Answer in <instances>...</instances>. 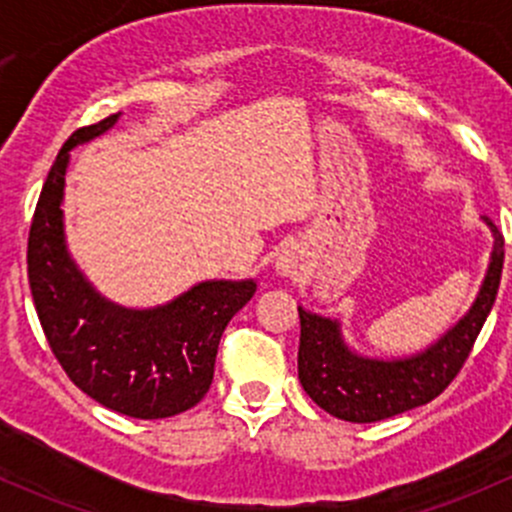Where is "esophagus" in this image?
I'll use <instances>...</instances> for the list:
<instances>
[{
  "mask_svg": "<svg viewBox=\"0 0 512 512\" xmlns=\"http://www.w3.org/2000/svg\"><path fill=\"white\" fill-rule=\"evenodd\" d=\"M275 270L280 277H289V280H292V277H297L299 272H302V257H299L294 250H285L280 257H277Z\"/></svg>",
  "mask_w": 512,
  "mask_h": 512,
  "instance_id": "esophagus-1",
  "label": "esophagus"
}]
</instances>
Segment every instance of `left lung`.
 <instances>
[{
	"label": "left lung",
	"instance_id": "obj_1",
	"mask_svg": "<svg viewBox=\"0 0 512 512\" xmlns=\"http://www.w3.org/2000/svg\"><path fill=\"white\" fill-rule=\"evenodd\" d=\"M483 220L493 232V252L476 302L423 352L401 359L361 356L344 342L337 319L299 307V384L319 409L352 423L384 421L428 404L456 379L493 309L503 272V235Z\"/></svg>",
	"mask_w": 512,
	"mask_h": 512
}]
</instances>
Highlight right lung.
Returning a JSON list of instances; mask_svg holds the SVG:
<instances>
[{"label":"right lung","mask_w":512,"mask_h":512,"mask_svg":"<svg viewBox=\"0 0 512 512\" xmlns=\"http://www.w3.org/2000/svg\"><path fill=\"white\" fill-rule=\"evenodd\" d=\"M121 113L79 128L51 165L29 230V287L61 369L86 396L133 418L193 409L213 384L227 322L255 294V280H208L151 309L96 292L66 250L64 185L71 148L113 128Z\"/></svg>","instance_id":"add662e5"}]
</instances>
